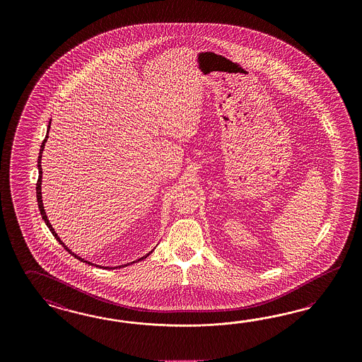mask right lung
<instances>
[{"label":"right lung","mask_w":362,"mask_h":362,"mask_svg":"<svg viewBox=\"0 0 362 362\" xmlns=\"http://www.w3.org/2000/svg\"><path fill=\"white\" fill-rule=\"evenodd\" d=\"M50 123H52V120H50ZM49 129H50V125H49ZM47 137H49V131H47V134H46V137H45V140L42 141L41 149H40V156H38V170H40V176H38V181H37V201H38V207H40V211H41L42 219L45 221V223L47 225V228H50V231L52 233V235L54 238L62 245L63 247L66 248L73 257H75L76 259H79V260H82L83 263H88V264H93V263H90V262H87V260H84V259L81 258V257H78V255H75L73 251L70 250V248L66 247L64 246V243H63L62 240H61V238L58 237V234L54 231V228H52V225H50V222H49V219H47V216H46V213H45V209H43V204H42V192H41V185H42V168H41V158H42V152H43V148H45V143H46V140H47ZM152 252V251H151ZM149 252V254H151ZM149 254H146L145 257L143 258L139 259V260H143V259L146 258V257H149ZM139 260H134V262H139ZM132 262V263H134ZM124 266H128V264H124ZM124 266H119V267H124ZM98 267V266H96ZM102 269H111L112 267H102Z\"/></svg>","instance_id":"1"}]
</instances>
